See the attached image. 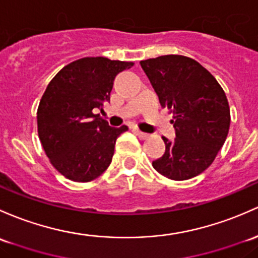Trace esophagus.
Listing matches in <instances>:
<instances>
[{
    "label": "esophagus",
    "mask_w": 258,
    "mask_h": 258,
    "mask_svg": "<svg viewBox=\"0 0 258 258\" xmlns=\"http://www.w3.org/2000/svg\"><path fill=\"white\" fill-rule=\"evenodd\" d=\"M136 134L138 135V137H140L141 140H147V138H150V135L145 134V132L140 131V130H136Z\"/></svg>",
    "instance_id": "1"
}]
</instances>
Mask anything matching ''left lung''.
<instances>
[{
	"mask_svg": "<svg viewBox=\"0 0 258 258\" xmlns=\"http://www.w3.org/2000/svg\"><path fill=\"white\" fill-rule=\"evenodd\" d=\"M162 107L173 112L175 138H163L165 152L154 169L173 180L197 177L214 162L230 128L226 95L194 59L162 55L140 61Z\"/></svg>",
	"mask_w": 258,
	"mask_h": 258,
	"instance_id": "1",
	"label": "left lung"
}]
</instances>
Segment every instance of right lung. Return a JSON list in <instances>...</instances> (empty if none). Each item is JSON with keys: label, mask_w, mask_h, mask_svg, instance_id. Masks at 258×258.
<instances>
[{"label": "right lung", "mask_w": 258, "mask_h": 258, "mask_svg": "<svg viewBox=\"0 0 258 258\" xmlns=\"http://www.w3.org/2000/svg\"><path fill=\"white\" fill-rule=\"evenodd\" d=\"M131 61L88 56L64 67L48 84L37 112L38 135L50 163L65 178L85 183L112 161L115 143L127 126H108L95 115L110 101L113 80Z\"/></svg>", "instance_id": "obj_1"}]
</instances>
